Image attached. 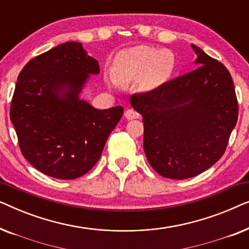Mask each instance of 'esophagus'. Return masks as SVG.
I'll return each instance as SVG.
<instances>
[{
    "label": "esophagus",
    "mask_w": 249,
    "mask_h": 249,
    "mask_svg": "<svg viewBox=\"0 0 249 249\" xmlns=\"http://www.w3.org/2000/svg\"><path fill=\"white\" fill-rule=\"evenodd\" d=\"M124 117L127 118L128 120H132V119H138L139 113L135 110H132V108H127L124 112Z\"/></svg>",
    "instance_id": "obj_1"
}]
</instances>
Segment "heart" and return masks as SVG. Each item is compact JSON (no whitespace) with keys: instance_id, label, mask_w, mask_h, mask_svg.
<instances>
[{"instance_id":"1","label":"heart","mask_w":249,"mask_h":249,"mask_svg":"<svg viewBox=\"0 0 249 249\" xmlns=\"http://www.w3.org/2000/svg\"><path fill=\"white\" fill-rule=\"evenodd\" d=\"M175 64V55L170 51L141 45L119 54L117 72L122 80L142 79L145 89H153L169 79Z\"/></svg>"}]
</instances>
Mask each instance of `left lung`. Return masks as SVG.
<instances>
[{"instance_id":"1","label":"left lung","mask_w":249,"mask_h":249,"mask_svg":"<svg viewBox=\"0 0 249 249\" xmlns=\"http://www.w3.org/2000/svg\"><path fill=\"white\" fill-rule=\"evenodd\" d=\"M192 47L198 56L197 69L130 97L142 117L146 158L170 179L192 178L215 164L238 120L230 72L199 47Z\"/></svg>"}]
</instances>
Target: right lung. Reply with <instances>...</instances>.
<instances>
[{
	"instance_id": "1",
	"label": "right lung",
	"mask_w": 249,
	"mask_h": 249,
	"mask_svg": "<svg viewBox=\"0 0 249 249\" xmlns=\"http://www.w3.org/2000/svg\"><path fill=\"white\" fill-rule=\"evenodd\" d=\"M98 72L81 44L69 42L33 57L18 76L10 119L22 155L44 175L79 178L101 158L124 107L97 110L79 100L88 74Z\"/></svg>"
}]
</instances>
